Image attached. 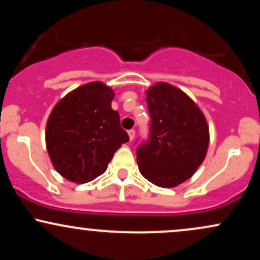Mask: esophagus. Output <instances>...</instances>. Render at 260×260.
Listing matches in <instances>:
<instances>
[{"label": "esophagus", "mask_w": 260, "mask_h": 260, "mask_svg": "<svg viewBox=\"0 0 260 260\" xmlns=\"http://www.w3.org/2000/svg\"><path fill=\"white\" fill-rule=\"evenodd\" d=\"M128 136H129V139L131 140H133L134 137H136V131L129 129V131H128Z\"/></svg>", "instance_id": "obj_1"}]
</instances>
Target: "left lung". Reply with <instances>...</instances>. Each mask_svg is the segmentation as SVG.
Here are the masks:
<instances>
[{
    "mask_svg": "<svg viewBox=\"0 0 260 260\" xmlns=\"http://www.w3.org/2000/svg\"><path fill=\"white\" fill-rule=\"evenodd\" d=\"M150 138L137 149L140 174L155 186L172 188L192 177L205 159L209 126L189 96L160 82L145 91Z\"/></svg>",
    "mask_w": 260,
    "mask_h": 260,
    "instance_id": "1",
    "label": "left lung"
}]
</instances>
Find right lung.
I'll list each match as a JSON object with an SVG mask.
<instances>
[{"instance_id":"add662e5","label":"right lung","mask_w":260,"mask_h":260,"mask_svg":"<svg viewBox=\"0 0 260 260\" xmlns=\"http://www.w3.org/2000/svg\"><path fill=\"white\" fill-rule=\"evenodd\" d=\"M115 91L90 82L68 92L47 118L45 139L53 168L66 180L86 183L103 175L113 154L129 140L112 110Z\"/></svg>"}]
</instances>
